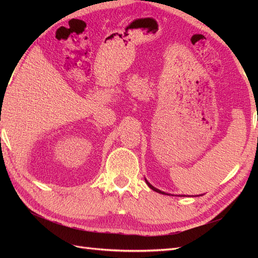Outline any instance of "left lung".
Wrapping results in <instances>:
<instances>
[{
	"instance_id": "obj_1",
	"label": "left lung",
	"mask_w": 258,
	"mask_h": 258,
	"mask_svg": "<svg viewBox=\"0 0 258 258\" xmlns=\"http://www.w3.org/2000/svg\"><path fill=\"white\" fill-rule=\"evenodd\" d=\"M145 182H146V184L148 185V187H150V188H152L153 190H155V191H157V192H159V194H162V195H169V194H167V192H163V191H161V190H159V189H157V188H155V187L153 186V185H151L150 183L147 182V179L145 178Z\"/></svg>"
}]
</instances>
